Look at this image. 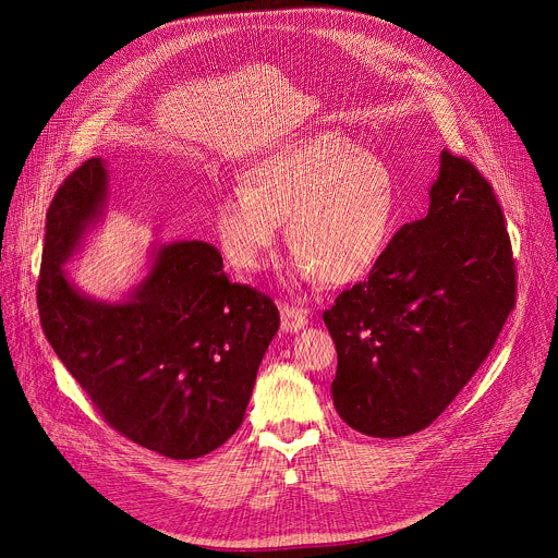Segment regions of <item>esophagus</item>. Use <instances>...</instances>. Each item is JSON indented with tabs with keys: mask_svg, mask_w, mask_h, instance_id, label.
<instances>
[{
	"mask_svg": "<svg viewBox=\"0 0 558 558\" xmlns=\"http://www.w3.org/2000/svg\"><path fill=\"white\" fill-rule=\"evenodd\" d=\"M280 316H282V324L280 328L284 332H299L301 328H305V312L294 307V305H280Z\"/></svg>",
	"mask_w": 558,
	"mask_h": 558,
	"instance_id": "obj_1",
	"label": "esophagus"
}]
</instances>
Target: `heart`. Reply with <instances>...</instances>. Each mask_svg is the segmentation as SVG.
<instances>
[{
    "mask_svg": "<svg viewBox=\"0 0 558 558\" xmlns=\"http://www.w3.org/2000/svg\"><path fill=\"white\" fill-rule=\"evenodd\" d=\"M393 167L343 135L320 131L282 144L244 171V187L219 194L217 242L240 271H257L284 223L294 282L350 284L385 255L398 223Z\"/></svg>",
    "mask_w": 558,
    "mask_h": 558,
    "instance_id": "heart-1",
    "label": "heart"
}]
</instances>
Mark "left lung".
Wrapping results in <instances>:
<instances>
[{"label": "left lung", "mask_w": 558, "mask_h": 558, "mask_svg": "<svg viewBox=\"0 0 558 558\" xmlns=\"http://www.w3.org/2000/svg\"><path fill=\"white\" fill-rule=\"evenodd\" d=\"M513 305L500 203L471 162L441 151L427 215L404 223L368 278L324 312L337 414L375 438L425 429L482 366Z\"/></svg>", "instance_id": "left-lung-1"}]
</instances>
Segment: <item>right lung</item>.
<instances>
[{
    "label": "right lung",
    "instance_id": "obj_1",
    "mask_svg": "<svg viewBox=\"0 0 558 558\" xmlns=\"http://www.w3.org/2000/svg\"><path fill=\"white\" fill-rule=\"evenodd\" d=\"M106 160L83 162L47 210L38 310L45 337L108 425L169 459H196L238 432L280 314L223 274L201 240L156 244L120 301L83 294L68 262L106 217Z\"/></svg>",
    "mask_w": 558,
    "mask_h": 558
}]
</instances>
